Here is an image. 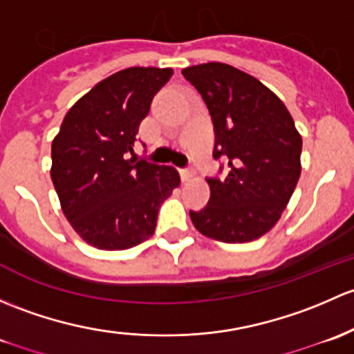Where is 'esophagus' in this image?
Instances as JSON below:
<instances>
[{"label":"esophagus","instance_id":"obj_1","mask_svg":"<svg viewBox=\"0 0 354 354\" xmlns=\"http://www.w3.org/2000/svg\"><path fill=\"white\" fill-rule=\"evenodd\" d=\"M194 169H191V167H187V169H180V177L182 180H191L192 177H194Z\"/></svg>","mask_w":354,"mask_h":354}]
</instances>
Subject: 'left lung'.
I'll return each instance as SVG.
<instances>
[{
  "label": "left lung",
  "mask_w": 354,
  "mask_h": 354,
  "mask_svg": "<svg viewBox=\"0 0 354 354\" xmlns=\"http://www.w3.org/2000/svg\"><path fill=\"white\" fill-rule=\"evenodd\" d=\"M182 75L209 111L220 174L227 165L223 178H206L211 198L201 211H189L192 223L220 242L256 240L274 227L300 178L293 118L268 86L228 64H198Z\"/></svg>",
  "instance_id": "left-lung-1"
}]
</instances>
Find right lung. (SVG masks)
<instances>
[{
    "mask_svg": "<svg viewBox=\"0 0 354 354\" xmlns=\"http://www.w3.org/2000/svg\"><path fill=\"white\" fill-rule=\"evenodd\" d=\"M170 68H127L97 83L68 111L53 155L54 189L75 232L102 250H124L155 233L162 203L180 184L174 167L129 158Z\"/></svg>",
    "mask_w": 354,
    "mask_h": 354,
    "instance_id": "obj_1",
    "label": "right lung"
}]
</instances>
